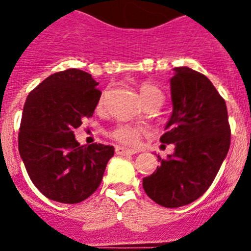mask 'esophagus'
<instances>
[{"instance_id":"obj_1","label":"esophagus","mask_w":251,"mask_h":251,"mask_svg":"<svg viewBox=\"0 0 251 251\" xmlns=\"http://www.w3.org/2000/svg\"><path fill=\"white\" fill-rule=\"evenodd\" d=\"M115 153L119 154V156H130V154H136V151L128 150V148L124 147H115Z\"/></svg>"}]
</instances>
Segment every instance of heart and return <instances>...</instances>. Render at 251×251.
<instances>
[{"label":"heart","instance_id":"obj_1","mask_svg":"<svg viewBox=\"0 0 251 251\" xmlns=\"http://www.w3.org/2000/svg\"><path fill=\"white\" fill-rule=\"evenodd\" d=\"M138 90L142 100H143L145 104L151 103V101L156 100L158 98H163L161 90L157 86L153 85V84L148 83V81H143V83L139 84ZM103 105L104 95L99 99L98 108H101ZM142 133H143V129L141 127L132 126V124H121V126L115 127L113 130H110L109 136L113 139H115V141H118L119 143H122V145L136 146L139 142V139H141Z\"/></svg>","mask_w":251,"mask_h":251}]
</instances>
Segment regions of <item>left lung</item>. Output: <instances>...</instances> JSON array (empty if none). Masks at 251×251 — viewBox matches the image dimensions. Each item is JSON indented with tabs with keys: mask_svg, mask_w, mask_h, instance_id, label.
Wrapping results in <instances>:
<instances>
[{
	"mask_svg": "<svg viewBox=\"0 0 251 251\" xmlns=\"http://www.w3.org/2000/svg\"><path fill=\"white\" fill-rule=\"evenodd\" d=\"M171 77L172 114L163 145L175 153L162 159L151 176L143 178L148 197L163 207H181L202 196L214 182L230 147L226 103L212 83L186 66L175 68Z\"/></svg>",
	"mask_w": 251,
	"mask_h": 251,
	"instance_id": "left-lung-1",
	"label": "left lung"
}]
</instances>
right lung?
<instances>
[{
    "mask_svg": "<svg viewBox=\"0 0 251 251\" xmlns=\"http://www.w3.org/2000/svg\"><path fill=\"white\" fill-rule=\"evenodd\" d=\"M92 75L68 69L46 77L26 98L19 151L31 181L44 196L77 203L103 179L113 146H80L74 129L93 117L101 92Z\"/></svg>",
    "mask_w": 251,
    "mask_h": 251,
    "instance_id": "1",
    "label": "right lung"
}]
</instances>
